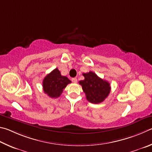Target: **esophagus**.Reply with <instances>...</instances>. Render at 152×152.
<instances>
[{
  "label": "esophagus",
  "mask_w": 152,
  "mask_h": 152,
  "mask_svg": "<svg viewBox=\"0 0 152 152\" xmlns=\"http://www.w3.org/2000/svg\"><path fill=\"white\" fill-rule=\"evenodd\" d=\"M72 81H73L74 83H76L77 81V78H73L72 79Z\"/></svg>",
  "instance_id": "34e87169"
}]
</instances>
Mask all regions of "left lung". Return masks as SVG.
<instances>
[{"label": "left lung", "mask_w": 152, "mask_h": 152, "mask_svg": "<svg viewBox=\"0 0 152 152\" xmlns=\"http://www.w3.org/2000/svg\"><path fill=\"white\" fill-rule=\"evenodd\" d=\"M85 79L79 82L86 95L87 99L92 103H99L105 100L111 91L110 84L92 71L83 73Z\"/></svg>", "instance_id": "8db88e82"}]
</instances>
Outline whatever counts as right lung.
I'll list each match as a JSON object with an SVG mask.
<instances>
[{
    "label": "right lung",
    "mask_w": 152,
    "mask_h": 152,
    "mask_svg": "<svg viewBox=\"0 0 152 152\" xmlns=\"http://www.w3.org/2000/svg\"><path fill=\"white\" fill-rule=\"evenodd\" d=\"M71 81L65 76H62L57 68L55 69L45 77L42 81L45 94L51 98L59 97L63 89Z\"/></svg>",
    "instance_id": "1"
}]
</instances>
